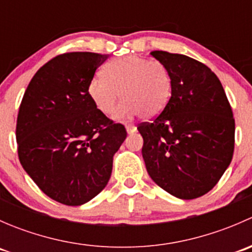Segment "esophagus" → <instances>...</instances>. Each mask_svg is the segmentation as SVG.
<instances>
[{
  "instance_id": "34e87169",
  "label": "esophagus",
  "mask_w": 252,
  "mask_h": 252,
  "mask_svg": "<svg viewBox=\"0 0 252 252\" xmlns=\"http://www.w3.org/2000/svg\"><path fill=\"white\" fill-rule=\"evenodd\" d=\"M126 131H128V134H133L136 131V126H133V124H126Z\"/></svg>"
}]
</instances>
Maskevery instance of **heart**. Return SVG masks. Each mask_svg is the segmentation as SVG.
<instances>
[{
  "instance_id": "obj_1",
  "label": "heart",
  "mask_w": 252,
  "mask_h": 252,
  "mask_svg": "<svg viewBox=\"0 0 252 252\" xmlns=\"http://www.w3.org/2000/svg\"><path fill=\"white\" fill-rule=\"evenodd\" d=\"M89 96L103 116H111L119 97L123 98L114 113L117 119H129L140 114L150 119L159 116L168 106L173 80L163 64L146 58L128 57L108 63L102 75L89 84Z\"/></svg>"
}]
</instances>
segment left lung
Listing matches in <instances>:
<instances>
[{"mask_svg": "<svg viewBox=\"0 0 252 252\" xmlns=\"http://www.w3.org/2000/svg\"><path fill=\"white\" fill-rule=\"evenodd\" d=\"M151 55L169 70L173 91L166 110L138 126L147 173L173 196L196 199L213 189L233 158L232 107L204 63L166 51Z\"/></svg>", "mask_w": 252, "mask_h": 252, "instance_id": "obj_1", "label": "left lung"}]
</instances>
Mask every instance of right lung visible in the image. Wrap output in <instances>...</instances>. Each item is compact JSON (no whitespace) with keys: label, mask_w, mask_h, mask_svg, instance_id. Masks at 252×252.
<instances>
[{"label":"right lung","mask_w":252,"mask_h":252,"mask_svg":"<svg viewBox=\"0 0 252 252\" xmlns=\"http://www.w3.org/2000/svg\"><path fill=\"white\" fill-rule=\"evenodd\" d=\"M108 57L56 56L35 73L19 106L20 163L42 192L63 205H83L102 191L126 138L123 124L98 112L89 96V84Z\"/></svg>","instance_id":"1"}]
</instances>
